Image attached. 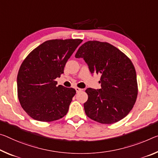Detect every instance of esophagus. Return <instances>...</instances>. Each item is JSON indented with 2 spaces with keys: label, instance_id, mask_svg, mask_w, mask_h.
<instances>
[{
  "label": "esophagus",
  "instance_id": "esophagus-1",
  "mask_svg": "<svg viewBox=\"0 0 158 158\" xmlns=\"http://www.w3.org/2000/svg\"><path fill=\"white\" fill-rule=\"evenodd\" d=\"M75 90H76L77 93H79V92H80V91H81L83 89H80V88H78V87H76V88H75Z\"/></svg>",
  "mask_w": 158,
  "mask_h": 158
}]
</instances>
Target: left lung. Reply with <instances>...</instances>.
Segmentation results:
<instances>
[{
  "label": "left lung",
  "mask_w": 158,
  "mask_h": 158,
  "mask_svg": "<svg viewBox=\"0 0 158 158\" xmlns=\"http://www.w3.org/2000/svg\"><path fill=\"white\" fill-rule=\"evenodd\" d=\"M75 57H83L91 73L101 74V89L86 90L85 113L94 121L110 124L128 114L136 102L138 83L135 67L123 52L107 42L89 41Z\"/></svg>",
  "instance_id": "obj_1"
}]
</instances>
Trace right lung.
Here are the masks:
<instances>
[{
    "label": "right lung",
    "mask_w": 158,
    "mask_h": 158,
    "mask_svg": "<svg viewBox=\"0 0 158 158\" xmlns=\"http://www.w3.org/2000/svg\"><path fill=\"white\" fill-rule=\"evenodd\" d=\"M81 39H52L34 48L22 62L17 74V96L27 114L50 122L65 116L75 89L57 86L67 60Z\"/></svg>",
    "instance_id": "add662e5"
}]
</instances>
